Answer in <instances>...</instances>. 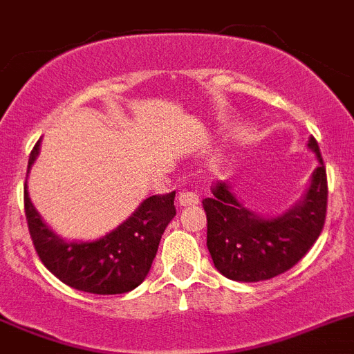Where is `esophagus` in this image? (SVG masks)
<instances>
[{"label":"esophagus","instance_id":"obj_1","mask_svg":"<svg viewBox=\"0 0 354 354\" xmlns=\"http://www.w3.org/2000/svg\"><path fill=\"white\" fill-rule=\"evenodd\" d=\"M178 203L180 206H196L199 203V194L192 192V190H183L178 196Z\"/></svg>","mask_w":354,"mask_h":354}]
</instances>
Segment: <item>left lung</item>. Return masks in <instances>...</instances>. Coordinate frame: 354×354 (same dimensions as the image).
<instances>
[{
    "mask_svg": "<svg viewBox=\"0 0 354 354\" xmlns=\"http://www.w3.org/2000/svg\"><path fill=\"white\" fill-rule=\"evenodd\" d=\"M308 146L319 165L304 201L284 215L261 218L238 203L224 181L212 185L213 196L203 199L206 245L222 275L238 282L273 279L292 268L316 243L326 221L328 180L316 139L310 138Z\"/></svg>",
    "mask_w": 354,
    "mask_h": 354,
    "instance_id": "8db88e82",
    "label": "left lung"
}]
</instances>
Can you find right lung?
I'll list each match as a JSON object with an SVG mask.
<instances>
[{"label": "right lung", "mask_w": 354, "mask_h": 354, "mask_svg": "<svg viewBox=\"0 0 354 354\" xmlns=\"http://www.w3.org/2000/svg\"><path fill=\"white\" fill-rule=\"evenodd\" d=\"M40 149L33 146L28 173ZM174 194L151 196L118 229L97 241L68 243L42 222L24 185V213L38 257L63 284L93 295H122L138 288L157 256L165 227L176 215Z\"/></svg>", "instance_id": "obj_1"}]
</instances>
